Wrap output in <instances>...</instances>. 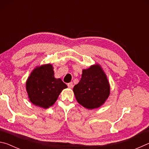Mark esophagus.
Here are the masks:
<instances>
[{
	"label": "esophagus",
	"instance_id": "obj_1",
	"mask_svg": "<svg viewBox=\"0 0 149 149\" xmlns=\"http://www.w3.org/2000/svg\"><path fill=\"white\" fill-rule=\"evenodd\" d=\"M68 87L70 89H71V88L73 87V83L72 82H70L69 84H68Z\"/></svg>",
	"mask_w": 149,
	"mask_h": 149
}]
</instances>
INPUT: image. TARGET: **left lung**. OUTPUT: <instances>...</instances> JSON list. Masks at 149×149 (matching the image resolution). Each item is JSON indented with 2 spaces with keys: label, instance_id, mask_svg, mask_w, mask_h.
Masks as SVG:
<instances>
[{
  "label": "left lung",
  "instance_id": "8db88e82",
  "mask_svg": "<svg viewBox=\"0 0 149 149\" xmlns=\"http://www.w3.org/2000/svg\"><path fill=\"white\" fill-rule=\"evenodd\" d=\"M73 91L79 104L89 110L101 107L110 94V85L102 68L99 64L82 70L81 78Z\"/></svg>",
  "mask_w": 149,
  "mask_h": 149
}]
</instances>
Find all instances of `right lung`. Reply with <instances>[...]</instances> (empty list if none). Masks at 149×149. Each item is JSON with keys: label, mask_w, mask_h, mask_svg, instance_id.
<instances>
[{"label": "right lung", "mask_w": 149, "mask_h": 149, "mask_svg": "<svg viewBox=\"0 0 149 149\" xmlns=\"http://www.w3.org/2000/svg\"><path fill=\"white\" fill-rule=\"evenodd\" d=\"M51 64L37 65L32 70L26 83L29 101L45 109L52 107L60 93L68 86L60 78L54 77Z\"/></svg>", "instance_id": "1"}]
</instances>
